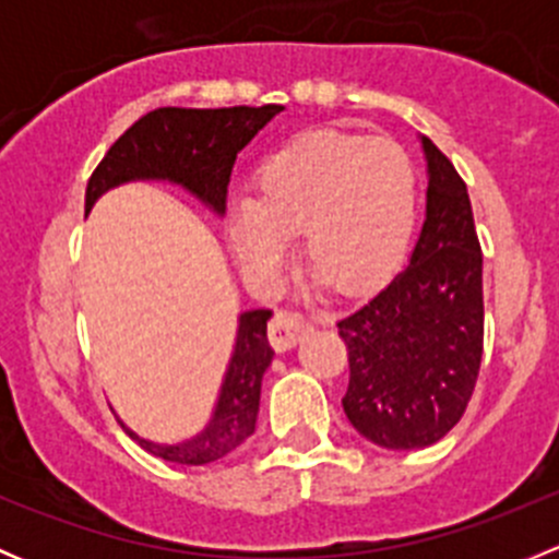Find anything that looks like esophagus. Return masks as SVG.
Here are the masks:
<instances>
[{"mask_svg": "<svg viewBox=\"0 0 559 559\" xmlns=\"http://www.w3.org/2000/svg\"><path fill=\"white\" fill-rule=\"evenodd\" d=\"M308 332V321L300 313L292 311H278L270 321V343H273L275 352H289L292 346H297L302 335Z\"/></svg>", "mask_w": 559, "mask_h": 559, "instance_id": "esophagus-1", "label": "esophagus"}]
</instances>
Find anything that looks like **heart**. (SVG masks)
Returning a JSON list of instances; mask_svg holds the SVG:
<instances>
[{
    "mask_svg": "<svg viewBox=\"0 0 559 559\" xmlns=\"http://www.w3.org/2000/svg\"><path fill=\"white\" fill-rule=\"evenodd\" d=\"M419 205L416 167L386 138L313 132L259 165L253 200L235 202L227 240L253 284L281 278L292 235L316 281L341 295L384 284L411 243Z\"/></svg>",
    "mask_w": 559,
    "mask_h": 559,
    "instance_id": "obj_1",
    "label": "heart"
}]
</instances>
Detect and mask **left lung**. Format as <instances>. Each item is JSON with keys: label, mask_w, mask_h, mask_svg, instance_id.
<instances>
[{"label": "left lung", "mask_w": 559, "mask_h": 559, "mask_svg": "<svg viewBox=\"0 0 559 559\" xmlns=\"http://www.w3.org/2000/svg\"><path fill=\"white\" fill-rule=\"evenodd\" d=\"M427 211L408 264L337 321L348 348L343 411L359 436L411 452L465 414L484 352L481 246L465 180L421 138Z\"/></svg>", "instance_id": "8db88e82"}]
</instances>
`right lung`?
Masks as SVG:
<instances>
[{"instance_id": "right-lung-1", "label": "right lung", "mask_w": 559, "mask_h": 559, "mask_svg": "<svg viewBox=\"0 0 559 559\" xmlns=\"http://www.w3.org/2000/svg\"><path fill=\"white\" fill-rule=\"evenodd\" d=\"M284 105L262 107H159L134 121L92 173L86 186V213L105 191L132 180H170L183 186L202 205L222 216L227 186L240 151L267 127ZM273 311L253 308L238 316L233 357L218 389L216 408L205 430L180 443H154L140 438L121 421L132 441L145 452L178 465H207L240 447L257 430L262 376L273 362L267 343V319Z\"/></svg>"}]
</instances>
